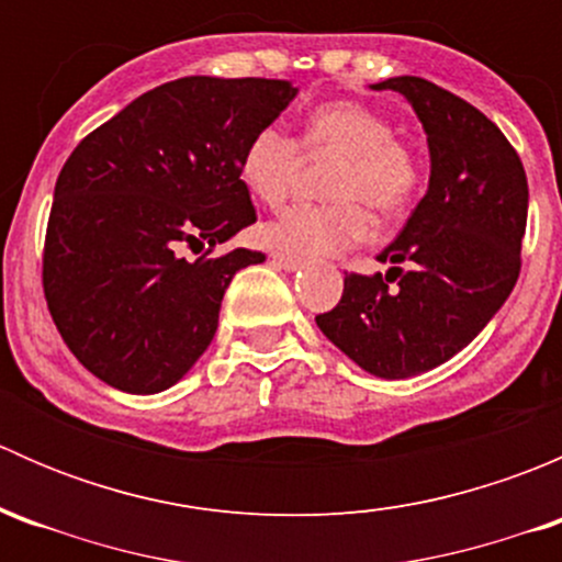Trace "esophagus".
I'll return each instance as SVG.
<instances>
[{
    "mask_svg": "<svg viewBox=\"0 0 562 562\" xmlns=\"http://www.w3.org/2000/svg\"><path fill=\"white\" fill-rule=\"evenodd\" d=\"M271 263L280 266V269H285V271L302 269V260L293 258V255H285V252H271Z\"/></svg>",
    "mask_w": 562,
    "mask_h": 562,
    "instance_id": "obj_1",
    "label": "esophagus"
}]
</instances>
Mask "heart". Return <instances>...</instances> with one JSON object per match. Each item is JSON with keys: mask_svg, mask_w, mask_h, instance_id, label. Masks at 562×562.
Here are the masks:
<instances>
[{"mask_svg": "<svg viewBox=\"0 0 562 562\" xmlns=\"http://www.w3.org/2000/svg\"><path fill=\"white\" fill-rule=\"evenodd\" d=\"M302 146L307 155L339 157L328 179L326 206L285 209L263 225V239L299 258H326L361 245L370 236L364 206L378 214H394L413 198L418 162L405 144L394 138L389 119L359 103H326L310 111ZM299 144L285 130L260 127L247 140L239 176L258 201L277 206L288 195L299 171Z\"/></svg>", "mask_w": 562, "mask_h": 562, "instance_id": "1", "label": "heart"}]
</instances>
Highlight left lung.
Instances as JSON below:
<instances>
[{
	"label": "left lung",
	"mask_w": 562,
	"mask_h": 562,
	"mask_svg": "<svg viewBox=\"0 0 562 562\" xmlns=\"http://www.w3.org/2000/svg\"><path fill=\"white\" fill-rule=\"evenodd\" d=\"M400 92L429 146V187L378 255L383 274H345L317 328L364 372L386 381L435 370L495 317L519 277L527 225L522 160L495 122L416 76L372 83ZM394 281V286L387 282Z\"/></svg>",
	"instance_id": "1"
}]
</instances>
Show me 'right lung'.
I'll return each instance as SVG.
<instances>
[{"label":"right lung","mask_w":562,"mask_h":562,"mask_svg":"<svg viewBox=\"0 0 562 562\" xmlns=\"http://www.w3.org/2000/svg\"><path fill=\"white\" fill-rule=\"evenodd\" d=\"M299 94L277 78L190 76L140 94L76 146L54 187L43 291L61 339L108 386L157 394L214 339L225 288L266 255L239 176L247 140ZM187 248L203 251L187 261Z\"/></svg>","instance_id":"1"}]
</instances>
